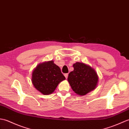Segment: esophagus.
Masks as SVG:
<instances>
[{
	"mask_svg": "<svg viewBox=\"0 0 129 129\" xmlns=\"http://www.w3.org/2000/svg\"><path fill=\"white\" fill-rule=\"evenodd\" d=\"M68 73H66V74H64V77H66V78H68Z\"/></svg>",
	"mask_w": 129,
	"mask_h": 129,
	"instance_id": "obj_1",
	"label": "esophagus"
}]
</instances>
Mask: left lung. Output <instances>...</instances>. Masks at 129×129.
<instances>
[{"label":"left lung","mask_w":129,"mask_h":129,"mask_svg":"<svg viewBox=\"0 0 129 129\" xmlns=\"http://www.w3.org/2000/svg\"><path fill=\"white\" fill-rule=\"evenodd\" d=\"M74 70L68 77L72 90L78 95H85L97 87L99 77L95 70L90 66L77 62L73 65Z\"/></svg>","instance_id":"8db88e82"}]
</instances>
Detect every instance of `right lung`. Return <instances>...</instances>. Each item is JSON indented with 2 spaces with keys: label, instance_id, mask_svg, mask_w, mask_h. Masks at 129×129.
Masks as SVG:
<instances>
[{
  "label": "right lung",
  "instance_id": "obj_1",
  "mask_svg": "<svg viewBox=\"0 0 129 129\" xmlns=\"http://www.w3.org/2000/svg\"><path fill=\"white\" fill-rule=\"evenodd\" d=\"M65 79L60 68L52 60L39 63L33 70L31 76L34 87L44 95L52 93L59 83Z\"/></svg>",
  "mask_w": 129,
  "mask_h": 129
}]
</instances>
